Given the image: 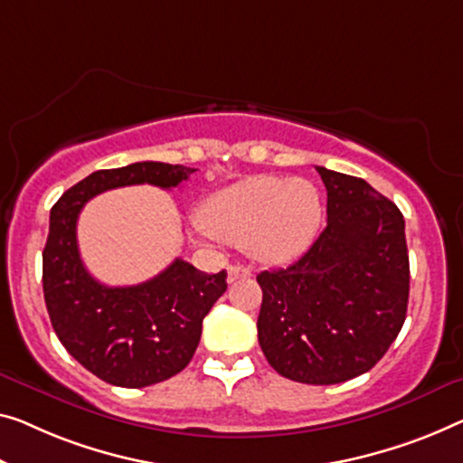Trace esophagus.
<instances>
[{"mask_svg":"<svg viewBox=\"0 0 463 463\" xmlns=\"http://www.w3.org/2000/svg\"><path fill=\"white\" fill-rule=\"evenodd\" d=\"M247 276H251V270L245 266H231L229 268V282L237 280V279H247Z\"/></svg>","mask_w":463,"mask_h":463,"instance_id":"obj_1","label":"esophagus"}]
</instances>
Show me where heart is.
Instances as JSON below:
<instances>
[{
    "label": "heart",
    "instance_id": "heart-1",
    "mask_svg": "<svg viewBox=\"0 0 463 463\" xmlns=\"http://www.w3.org/2000/svg\"><path fill=\"white\" fill-rule=\"evenodd\" d=\"M322 199L312 181L255 176L220 191L197 220L199 231L231 243H247L261 261L293 260L318 232Z\"/></svg>",
    "mask_w": 463,
    "mask_h": 463
}]
</instances>
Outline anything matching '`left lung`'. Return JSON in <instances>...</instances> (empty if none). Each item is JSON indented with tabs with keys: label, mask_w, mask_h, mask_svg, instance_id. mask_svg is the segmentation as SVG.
Wrapping results in <instances>:
<instances>
[{
	"label": "left lung",
	"mask_w": 463,
	"mask_h": 463,
	"mask_svg": "<svg viewBox=\"0 0 463 463\" xmlns=\"http://www.w3.org/2000/svg\"><path fill=\"white\" fill-rule=\"evenodd\" d=\"M326 229L291 266L258 274V339L280 376L336 384L374 368L410 298L403 213L364 178L318 165Z\"/></svg>",
	"instance_id": "left-lung-1"
}]
</instances>
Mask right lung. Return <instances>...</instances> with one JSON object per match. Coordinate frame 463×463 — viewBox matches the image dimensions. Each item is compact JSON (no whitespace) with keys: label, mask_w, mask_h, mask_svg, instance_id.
<instances>
[{"label":"right lung","mask_w":463,"mask_h":463,"mask_svg":"<svg viewBox=\"0 0 463 463\" xmlns=\"http://www.w3.org/2000/svg\"><path fill=\"white\" fill-rule=\"evenodd\" d=\"M195 168L137 162L98 170L61 195L50 213L43 295L52 326L68 354L101 381L141 389L187 368L202 322L226 291V270L205 274L176 258L154 279L106 287L82 266L77 222L89 199L128 184L178 187Z\"/></svg>","instance_id":"right-lung-1"}]
</instances>
